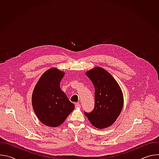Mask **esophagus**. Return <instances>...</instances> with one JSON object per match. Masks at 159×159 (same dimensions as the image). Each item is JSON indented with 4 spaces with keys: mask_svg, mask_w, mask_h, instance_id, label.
Returning <instances> with one entry per match:
<instances>
[{
    "mask_svg": "<svg viewBox=\"0 0 159 159\" xmlns=\"http://www.w3.org/2000/svg\"><path fill=\"white\" fill-rule=\"evenodd\" d=\"M75 107H80V104L79 103H75Z\"/></svg>",
    "mask_w": 159,
    "mask_h": 159,
    "instance_id": "1",
    "label": "esophagus"
}]
</instances>
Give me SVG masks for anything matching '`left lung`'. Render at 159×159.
Segmentation results:
<instances>
[{"instance_id": "left-lung-1", "label": "left lung", "mask_w": 159, "mask_h": 159, "mask_svg": "<svg viewBox=\"0 0 159 159\" xmlns=\"http://www.w3.org/2000/svg\"><path fill=\"white\" fill-rule=\"evenodd\" d=\"M95 88L93 110L85 115L96 128L103 129L112 125L122 110L123 98L121 90L111 75L101 67L86 73Z\"/></svg>"}]
</instances>
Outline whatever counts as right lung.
I'll list each match as a JSON object with an SVG mask.
<instances>
[{
	"label": "right lung",
	"instance_id": "add662e5",
	"mask_svg": "<svg viewBox=\"0 0 159 159\" xmlns=\"http://www.w3.org/2000/svg\"><path fill=\"white\" fill-rule=\"evenodd\" d=\"M64 73L53 68L44 72L36 84L32 96V104L41 123L50 127L60 125L74 109L60 87Z\"/></svg>",
	"mask_w": 159,
	"mask_h": 159
}]
</instances>
